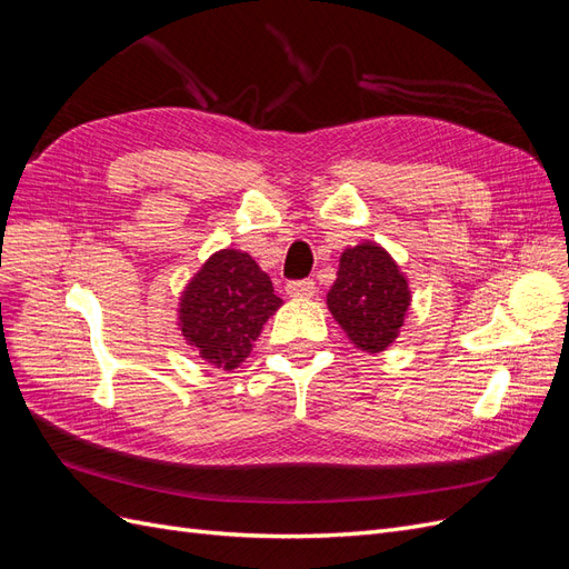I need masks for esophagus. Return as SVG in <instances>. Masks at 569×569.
Returning <instances> with one entry per match:
<instances>
[{
  "instance_id": "esophagus-1",
  "label": "esophagus",
  "mask_w": 569,
  "mask_h": 569,
  "mask_svg": "<svg viewBox=\"0 0 569 569\" xmlns=\"http://www.w3.org/2000/svg\"><path fill=\"white\" fill-rule=\"evenodd\" d=\"M287 295L291 299H311L316 297V282L313 280H297L287 284Z\"/></svg>"
}]
</instances>
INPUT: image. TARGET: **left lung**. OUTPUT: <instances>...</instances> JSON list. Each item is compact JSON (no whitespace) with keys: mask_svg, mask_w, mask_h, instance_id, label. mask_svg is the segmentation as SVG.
<instances>
[{"mask_svg":"<svg viewBox=\"0 0 569 569\" xmlns=\"http://www.w3.org/2000/svg\"><path fill=\"white\" fill-rule=\"evenodd\" d=\"M408 278L377 242L341 251L327 308L356 349L382 353L399 337L410 308Z\"/></svg>","mask_w":569,"mask_h":569,"instance_id":"1","label":"left lung"}]
</instances>
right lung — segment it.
<instances>
[{
	"label": "right lung",
	"instance_id": "obj_1",
	"mask_svg": "<svg viewBox=\"0 0 569 569\" xmlns=\"http://www.w3.org/2000/svg\"><path fill=\"white\" fill-rule=\"evenodd\" d=\"M280 306L270 278L247 251L220 249L187 282L178 327L206 363L234 370Z\"/></svg>",
	"mask_w": 569,
	"mask_h": 569
}]
</instances>
